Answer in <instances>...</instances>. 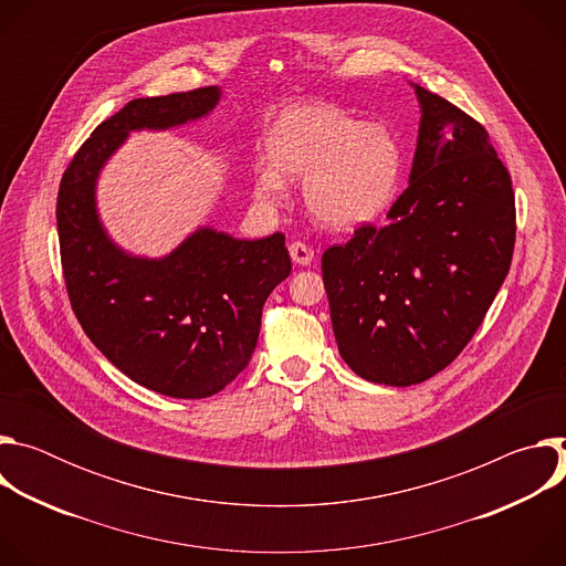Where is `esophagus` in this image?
Wrapping results in <instances>:
<instances>
[{"label": "esophagus", "instance_id": "34e87169", "mask_svg": "<svg viewBox=\"0 0 566 566\" xmlns=\"http://www.w3.org/2000/svg\"><path fill=\"white\" fill-rule=\"evenodd\" d=\"M289 253H291V260L300 266H308L313 262V249L304 244V241H293L289 247Z\"/></svg>", "mask_w": 566, "mask_h": 566}]
</instances>
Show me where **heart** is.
Returning a JSON list of instances; mask_svg holds the SVG:
<instances>
[{"label":"heart","instance_id":"b5f03b06","mask_svg":"<svg viewBox=\"0 0 566 566\" xmlns=\"http://www.w3.org/2000/svg\"><path fill=\"white\" fill-rule=\"evenodd\" d=\"M266 149L273 166L255 170V199L275 208L286 199L281 175L304 179L308 210L334 228H352L382 212L400 177L394 134L329 105L284 112L266 136Z\"/></svg>","mask_w":566,"mask_h":566}]
</instances>
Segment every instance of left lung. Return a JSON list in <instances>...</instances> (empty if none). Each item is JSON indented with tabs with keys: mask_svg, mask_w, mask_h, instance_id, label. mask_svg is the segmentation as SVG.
<instances>
[{
	"mask_svg": "<svg viewBox=\"0 0 566 566\" xmlns=\"http://www.w3.org/2000/svg\"><path fill=\"white\" fill-rule=\"evenodd\" d=\"M421 103L410 186L387 223H363L322 255L345 363L391 387L423 382L470 343L509 275L515 192L481 123L415 87Z\"/></svg>",
	"mask_w": 566,
	"mask_h": 566,
	"instance_id": "8db88e82",
	"label": "left lung"
}]
</instances>
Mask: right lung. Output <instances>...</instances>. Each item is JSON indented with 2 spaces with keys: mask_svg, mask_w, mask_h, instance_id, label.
Listing matches in <instances>:
<instances>
[{
  "mask_svg": "<svg viewBox=\"0 0 566 566\" xmlns=\"http://www.w3.org/2000/svg\"><path fill=\"white\" fill-rule=\"evenodd\" d=\"M217 87L129 101L80 145L57 190V237L71 308L90 340L134 382L175 398H206L255 352L262 308L289 277L284 234L244 241L201 228L166 260L129 258L105 234L96 177L132 129L206 116Z\"/></svg>",
  "mask_w": 566,
  "mask_h": 566,
  "instance_id": "1",
  "label": "right lung"
}]
</instances>
